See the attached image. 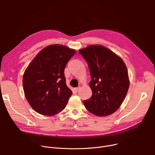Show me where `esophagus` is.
Listing matches in <instances>:
<instances>
[{
	"instance_id": "esophagus-1",
	"label": "esophagus",
	"mask_w": 155,
	"mask_h": 155,
	"mask_svg": "<svg viewBox=\"0 0 155 155\" xmlns=\"http://www.w3.org/2000/svg\"><path fill=\"white\" fill-rule=\"evenodd\" d=\"M79 89H80V87H77V88H74V91H75V92H78L79 91Z\"/></svg>"
}]
</instances>
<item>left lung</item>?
Segmentation results:
<instances>
[{
    "label": "left lung",
    "instance_id": "1",
    "mask_svg": "<svg viewBox=\"0 0 155 155\" xmlns=\"http://www.w3.org/2000/svg\"><path fill=\"white\" fill-rule=\"evenodd\" d=\"M90 71L92 95L83 101L87 110L98 116H107L121 107L126 96L129 78L123 59L101 45H90L79 50Z\"/></svg>",
    "mask_w": 155,
    "mask_h": 155
}]
</instances>
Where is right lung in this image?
Segmentation results:
<instances>
[{
  "instance_id": "1",
  "label": "right lung",
  "mask_w": 155,
  "mask_h": 155,
  "mask_svg": "<svg viewBox=\"0 0 155 155\" xmlns=\"http://www.w3.org/2000/svg\"><path fill=\"white\" fill-rule=\"evenodd\" d=\"M76 50L60 44L42 49L25 71L23 85L32 108L45 116H53L66 106L72 91L66 84L64 68Z\"/></svg>"
}]
</instances>
